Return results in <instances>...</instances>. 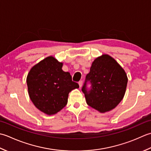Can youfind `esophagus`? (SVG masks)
<instances>
[{
    "instance_id": "esophagus-1",
    "label": "esophagus",
    "mask_w": 151,
    "mask_h": 151,
    "mask_svg": "<svg viewBox=\"0 0 151 151\" xmlns=\"http://www.w3.org/2000/svg\"><path fill=\"white\" fill-rule=\"evenodd\" d=\"M78 83H79V87H81V86L83 85V81H82V80H81V81H79Z\"/></svg>"
}]
</instances>
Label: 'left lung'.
<instances>
[{
  "instance_id": "left-lung-1",
  "label": "left lung",
  "mask_w": 151,
  "mask_h": 151,
  "mask_svg": "<svg viewBox=\"0 0 151 151\" xmlns=\"http://www.w3.org/2000/svg\"><path fill=\"white\" fill-rule=\"evenodd\" d=\"M127 83V76L122 68L109 55H102L92 64L81 91L89 106L104 113L121 102ZM88 84L91 85L90 88Z\"/></svg>"
}]
</instances>
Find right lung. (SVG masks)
Masks as SVG:
<instances>
[{
    "label": "right lung",
    "mask_w": 151,
    "mask_h": 151,
    "mask_svg": "<svg viewBox=\"0 0 151 151\" xmlns=\"http://www.w3.org/2000/svg\"><path fill=\"white\" fill-rule=\"evenodd\" d=\"M63 63L48 57L34 66L27 78L29 94L37 108L47 115L57 113L66 106L70 91L79 88Z\"/></svg>",
    "instance_id": "obj_1"
}]
</instances>
